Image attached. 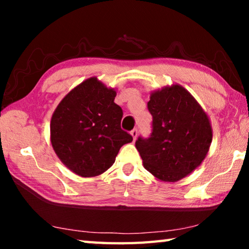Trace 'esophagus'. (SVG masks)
<instances>
[{
	"label": "esophagus",
	"mask_w": 249,
	"mask_h": 249,
	"mask_svg": "<svg viewBox=\"0 0 249 249\" xmlns=\"http://www.w3.org/2000/svg\"><path fill=\"white\" fill-rule=\"evenodd\" d=\"M130 135H132V137H133V140L134 141H136V138H137V135H138V132H137V129L135 128V129H133L132 132H130Z\"/></svg>",
	"instance_id": "34e87169"
}]
</instances>
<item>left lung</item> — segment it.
<instances>
[{
  "label": "left lung",
  "mask_w": 249,
  "mask_h": 249,
  "mask_svg": "<svg viewBox=\"0 0 249 249\" xmlns=\"http://www.w3.org/2000/svg\"><path fill=\"white\" fill-rule=\"evenodd\" d=\"M149 138L135 142L145 169L163 182H177L199 167L209 153L213 130L193 95L176 83L150 93Z\"/></svg>",
  "instance_id": "1"
}]
</instances>
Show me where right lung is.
<instances>
[{
	"label": "right lung",
	"instance_id": "obj_1",
	"mask_svg": "<svg viewBox=\"0 0 249 249\" xmlns=\"http://www.w3.org/2000/svg\"><path fill=\"white\" fill-rule=\"evenodd\" d=\"M116 90L96 77L74 87L54 109L50 142L61 162L83 178L111 168L121 147L133 137L121 128L123 111L114 103Z\"/></svg>",
	"mask_w": 249,
	"mask_h": 249
}]
</instances>
